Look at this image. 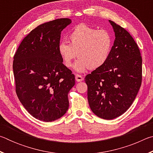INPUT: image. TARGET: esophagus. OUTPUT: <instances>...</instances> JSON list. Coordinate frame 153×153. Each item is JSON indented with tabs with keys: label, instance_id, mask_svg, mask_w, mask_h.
Instances as JSON below:
<instances>
[{
	"label": "esophagus",
	"instance_id": "esophagus-1",
	"mask_svg": "<svg viewBox=\"0 0 153 153\" xmlns=\"http://www.w3.org/2000/svg\"><path fill=\"white\" fill-rule=\"evenodd\" d=\"M76 80L77 82H82L84 80V77H83L81 75L76 74Z\"/></svg>",
	"mask_w": 153,
	"mask_h": 153
}]
</instances>
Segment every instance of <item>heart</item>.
Wrapping results in <instances>:
<instances>
[{"instance_id":"1","label":"heart","mask_w":153,"mask_h":153,"mask_svg":"<svg viewBox=\"0 0 153 153\" xmlns=\"http://www.w3.org/2000/svg\"><path fill=\"white\" fill-rule=\"evenodd\" d=\"M70 44L61 41L58 52L65 65L71 67L77 56L74 69L79 73L97 69L107 63L112 51L114 38L107 30H98L85 24L76 25L69 34Z\"/></svg>"}]
</instances>
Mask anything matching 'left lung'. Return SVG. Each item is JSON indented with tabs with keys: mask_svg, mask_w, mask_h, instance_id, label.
Wrapping results in <instances>:
<instances>
[{
	"mask_svg": "<svg viewBox=\"0 0 153 153\" xmlns=\"http://www.w3.org/2000/svg\"><path fill=\"white\" fill-rule=\"evenodd\" d=\"M115 32L112 51L107 63L85 77L88 100L96 115L113 120L132 104L142 84V56L128 31L109 20Z\"/></svg>",
	"mask_w": 153,
	"mask_h": 153,
	"instance_id": "obj_1",
	"label": "left lung"
}]
</instances>
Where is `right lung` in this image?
I'll return each instance as SVG.
<instances>
[{"mask_svg": "<svg viewBox=\"0 0 153 153\" xmlns=\"http://www.w3.org/2000/svg\"><path fill=\"white\" fill-rule=\"evenodd\" d=\"M71 22L62 18L38 25L22 41L13 57L18 98L30 115L46 122L67 112L68 93L75 85V76L58 52L61 31Z\"/></svg>", "mask_w": 153, "mask_h": 153, "instance_id": "1", "label": "right lung"}]
</instances>
